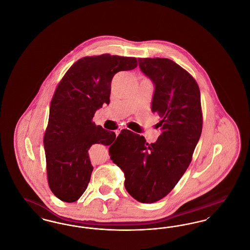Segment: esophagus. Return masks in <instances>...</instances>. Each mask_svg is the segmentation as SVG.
Here are the masks:
<instances>
[{
    "instance_id": "1",
    "label": "esophagus",
    "mask_w": 250,
    "mask_h": 250,
    "mask_svg": "<svg viewBox=\"0 0 250 250\" xmlns=\"http://www.w3.org/2000/svg\"><path fill=\"white\" fill-rule=\"evenodd\" d=\"M124 129H125L124 127H121V128H119V129H117V130L115 131V134H116V136H118L120 133H121V131L124 130Z\"/></svg>"
}]
</instances>
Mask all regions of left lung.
Instances as JSON below:
<instances>
[{"label": "left lung", "mask_w": 250, "mask_h": 250, "mask_svg": "<svg viewBox=\"0 0 250 250\" xmlns=\"http://www.w3.org/2000/svg\"><path fill=\"white\" fill-rule=\"evenodd\" d=\"M139 66L155 85L152 111L162 133L154 143L124 129L109 147L110 158L124 171L126 191L138 202L163 199L184 175L200 140L202 113L194 78L167 58H139Z\"/></svg>", "instance_id": "8db88e82"}]
</instances>
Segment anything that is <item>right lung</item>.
Instances as JSON below:
<instances>
[{"label": "right lung", "mask_w": 250, "mask_h": 250, "mask_svg": "<svg viewBox=\"0 0 250 250\" xmlns=\"http://www.w3.org/2000/svg\"><path fill=\"white\" fill-rule=\"evenodd\" d=\"M138 65L134 57L102 54L77 61L53 95L44 136L48 186L61 201H78L90 182L89 149L110 145L116 135L93 122L95 111L109 104L112 78Z\"/></svg>", "instance_id": "1"}]
</instances>
